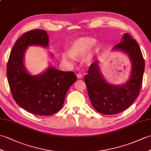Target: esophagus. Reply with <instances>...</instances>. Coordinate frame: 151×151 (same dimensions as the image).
<instances>
[{
	"instance_id": "esophagus-1",
	"label": "esophagus",
	"mask_w": 151,
	"mask_h": 151,
	"mask_svg": "<svg viewBox=\"0 0 151 151\" xmlns=\"http://www.w3.org/2000/svg\"><path fill=\"white\" fill-rule=\"evenodd\" d=\"M76 76L78 78H82V75L81 74V73H78V74L76 75Z\"/></svg>"
}]
</instances>
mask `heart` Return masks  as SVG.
<instances>
[{
  "label": "heart",
  "instance_id": "b5f03b06",
  "mask_svg": "<svg viewBox=\"0 0 151 151\" xmlns=\"http://www.w3.org/2000/svg\"><path fill=\"white\" fill-rule=\"evenodd\" d=\"M96 50V42L94 38L83 37L76 39L70 45L69 53L65 52L62 55V58L65 62L71 63L73 57H83V61L89 64L92 61L94 52Z\"/></svg>",
  "mask_w": 151,
  "mask_h": 151
}]
</instances>
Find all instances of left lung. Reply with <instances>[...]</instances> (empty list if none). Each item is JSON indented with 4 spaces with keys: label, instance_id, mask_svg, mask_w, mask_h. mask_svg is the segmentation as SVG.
Instances as JSON below:
<instances>
[{
    "label": "left lung",
    "instance_id": "left-lung-1",
    "mask_svg": "<svg viewBox=\"0 0 151 151\" xmlns=\"http://www.w3.org/2000/svg\"><path fill=\"white\" fill-rule=\"evenodd\" d=\"M113 50L127 52L132 62L131 78L124 85L109 83L101 76L99 62L89 66L88 74L84 76L89 99L97 112L107 115L120 113L127 109L139 96L145 69V60L137 42L128 33L114 45Z\"/></svg>",
    "mask_w": 151,
    "mask_h": 151
}]
</instances>
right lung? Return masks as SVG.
I'll use <instances>...</instances> for the list:
<instances>
[{"mask_svg":"<svg viewBox=\"0 0 151 151\" xmlns=\"http://www.w3.org/2000/svg\"><path fill=\"white\" fill-rule=\"evenodd\" d=\"M48 43L45 31H27L16 41L7 63V78L13 99L20 107L36 115L57 113L62 107L70 86L77 79L72 71H62L52 67L39 75L27 73L23 62L27 46L47 47Z\"/></svg>","mask_w":151,"mask_h":151,"instance_id":"right-lung-1","label":"right lung"}]
</instances>
